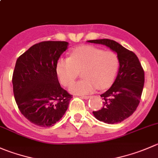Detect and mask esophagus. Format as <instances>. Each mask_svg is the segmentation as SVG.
<instances>
[{
  "mask_svg": "<svg viewBox=\"0 0 158 158\" xmlns=\"http://www.w3.org/2000/svg\"><path fill=\"white\" fill-rule=\"evenodd\" d=\"M81 98L85 99H89V98H91V96H81Z\"/></svg>",
  "mask_w": 158,
  "mask_h": 158,
  "instance_id": "esophagus-1",
  "label": "esophagus"
}]
</instances>
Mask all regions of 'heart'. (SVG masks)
I'll use <instances>...</instances> for the list:
<instances>
[{"label":"heart","instance_id":"1","mask_svg":"<svg viewBox=\"0 0 158 158\" xmlns=\"http://www.w3.org/2000/svg\"><path fill=\"white\" fill-rule=\"evenodd\" d=\"M119 69V59L112 51H103L85 45L72 51L70 58H60L56 63V73L63 85H69L82 72L83 79L69 86V92L85 95L96 88L105 89L113 84Z\"/></svg>","mask_w":158,"mask_h":158}]
</instances>
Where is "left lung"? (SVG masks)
Masks as SVG:
<instances>
[{
  "instance_id": "1",
  "label": "left lung",
  "mask_w": 158,
  "mask_h": 158,
  "mask_svg": "<svg viewBox=\"0 0 158 158\" xmlns=\"http://www.w3.org/2000/svg\"><path fill=\"white\" fill-rule=\"evenodd\" d=\"M103 45L117 54L118 74L112 86L100 95L105 101L103 106L93 111L99 121L109 124L120 123L134 113L140 103L144 85V72L137 56L120 44L110 39L87 41Z\"/></svg>"
}]
</instances>
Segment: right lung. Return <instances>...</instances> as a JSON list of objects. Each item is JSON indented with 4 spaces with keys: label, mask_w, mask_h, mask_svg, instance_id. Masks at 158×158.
<instances>
[{
    "label": "right lung",
    "mask_w": 158,
    "mask_h": 158,
    "mask_svg": "<svg viewBox=\"0 0 158 158\" xmlns=\"http://www.w3.org/2000/svg\"><path fill=\"white\" fill-rule=\"evenodd\" d=\"M68 45L67 42H42L17 59L12 78L15 101L21 114L37 126L57 123L73 98L61 87L56 70Z\"/></svg>",
    "instance_id": "1"
}]
</instances>
